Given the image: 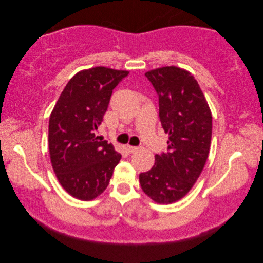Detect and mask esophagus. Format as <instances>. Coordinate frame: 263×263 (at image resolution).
Here are the masks:
<instances>
[{"mask_svg":"<svg viewBox=\"0 0 263 263\" xmlns=\"http://www.w3.org/2000/svg\"><path fill=\"white\" fill-rule=\"evenodd\" d=\"M126 149H127V152L130 153V154H133V153H136V152H138V147H133V146H127L126 147Z\"/></svg>","mask_w":263,"mask_h":263,"instance_id":"esophagus-1","label":"esophagus"}]
</instances>
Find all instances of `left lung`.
<instances>
[{
  "mask_svg": "<svg viewBox=\"0 0 263 263\" xmlns=\"http://www.w3.org/2000/svg\"><path fill=\"white\" fill-rule=\"evenodd\" d=\"M159 98V119L168 133V153L155 156L153 168L141 173L142 191L153 201L170 204L190 192L208 158L212 116L193 74L175 65L146 72Z\"/></svg>",
  "mask_w": 263,
  "mask_h": 263,
  "instance_id": "8db88e82",
  "label": "left lung"
}]
</instances>
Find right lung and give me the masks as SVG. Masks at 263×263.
<instances>
[{
  "mask_svg": "<svg viewBox=\"0 0 263 263\" xmlns=\"http://www.w3.org/2000/svg\"><path fill=\"white\" fill-rule=\"evenodd\" d=\"M128 74L106 66L71 78L49 116L48 149L53 171L71 197L96 199L108 186L121 154L96 136L113 89Z\"/></svg>",
  "mask_w": 263,
  "mask_h": 263,
  "instance_id": "1",
  "label": "right lung"
}]
</instances>
